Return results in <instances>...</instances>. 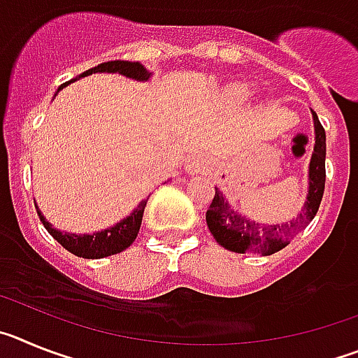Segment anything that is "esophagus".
<instances>
[{"instance_id": "1", "label": "esophagus", "mask_w": 358, "mask_h": 358, "mask_svg": "<svg viewBox=\"0 0 358 358\" xmlns=\"http://www.w3.org/2000/svg\"><path fill=\"white\" fill-rule=\"evenodd\" d=\"M208 169V161L206 157L202 156V154H197V156H192L188 161H186L185 170L188 173H199L204 172Z\"/></svg>"}]
</instances>
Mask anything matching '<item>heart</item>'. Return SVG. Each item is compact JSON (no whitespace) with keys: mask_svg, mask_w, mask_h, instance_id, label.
<instances>
[{"mask_svg":"<svg viewBox=\"0 0 358 358\" xmlns=\"http://www.w3.org/2000/svg\"><path fill=\"white\" fill-rule=\"evenodd\" d=\"M231 94L236 98H245L248 96V90H245L243 85H233V87H231Z\"/></svg>","mask_w":358,"mask_h":358,"instance_id":"heart-1","label":"heart"}]
</instances>
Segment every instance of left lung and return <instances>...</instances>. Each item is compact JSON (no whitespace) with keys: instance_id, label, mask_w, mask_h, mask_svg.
Returning a JSON list of instances; mask_svg holds the SVG:
<instances>
[{"instance_id":"1","label":"left lung","mask_w":358,"mask_h":358,"mask_svg":"<svg viewBox=\"0 0 358 358\" xmlns=\"http://www.w3.org/2000/svg\"><path fill=\"white\" fill-rule=\"evenodd\" d=\"M315 131V145L312 152V159L308 166V194L303 210L294 220L276 226L258 224L249 220L243 215L236 213L224 199V194L215 188V197L206 211V224L211 235L224 249L233 252H260V255H274L289 245L296 233L306 227L310 220L315 217L319 204L324 194V181H327V134L319 122L317 115L312 110Z\"/></svg>"}]
</instances>
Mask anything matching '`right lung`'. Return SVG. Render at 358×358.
Returning a JSON list of instances; mask_svg holds the SVG:
<instances>
[{
	"mask_svg": "<svg viewBox=\"0 0 358 358\" xmlns=\"http://www.w3.org/2000/svg\"><path fill=\"white\" fill-rule=\"evenodd\" d=\"M93 73H120L123 77L134 78V80L145 82L150 78V73L147 71V68L140 64V62H129V61H109L102 62V64L94 66V68L87 69L82 75H78V78L87 77V75H93ZM75 80V78H73ZM68 84H71V80L62 84L59 90L66 87ZM147 201H141L138 204L134 211H132L129 217H125L123 220H120L118 224H115L113 227H107L103 231H98L93 235H73V233H62V231L52 227V224L43 217V213L39 211V208L36 206L37 215H39L43 226L48 229L50 235L61 243L62 248L68 249L69 252H73L75 256H80V258H87V260H98V258H106L110 255H118V252L125 251V249L131 245L132 242L138 236V231L141 226V218H143L145 206H147Z\"/></svg>",
	"mask_w": 358,
	"mask_h": 358,
	"instance_id": "1",
	"label": "right lung"
}]
</instances>
